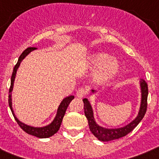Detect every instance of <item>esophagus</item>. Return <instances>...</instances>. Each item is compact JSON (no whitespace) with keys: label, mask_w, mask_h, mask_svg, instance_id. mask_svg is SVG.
Segmentation results:
<instances>
[{"label":"esophagus","mask_w":159,"mask_h":159,"mask_svg":"<svg viewBox=\"0 0 159 159\" xmlns=\"http://www.w3.org/2000/svg\"><path fill=\"white\" fill-rule=\"evenodd\" d=\"M87 94V89L85 88H81L77 91L76 95L79 98H83Z\"/></svg>","instance_id":"34e87169"}]
</instances>
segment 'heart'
I'll return each mask as SVG.
<instances>
[{
    "label": "heart",
    "mask_w": 159,
    "mask_h": 159,
    "mask_svg": "<svg viewBox=\"0 0 159 159\" xmlns=\"http://www.w3.org/2000/svg\"><path fill=\"white\" fill-rule=\"evenodd\" d=\"M89 65L92 69H96L95 80L98 84H106L113 80L120 70V64L110 54L99 52L90 57Z\"/></svg>",
    "instance_id": "heart-1"
}]
</instances>
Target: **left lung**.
Masks as SVG:
<instances>
[{
  "label": "left lung",
  "mask_w": 159,
  "mask_h": 159,
  "mask_svg": "<svg viewBox=\"0 0 159 159\" xmlns=\"http://www.w3.org/2000/svg\"><path fill=\"white\" fill-rule=\"evenodd\" d=\"M140 86H141L142 100L139 115L135 118V119H134L131 123H130L128 125L125 126V127H121V128L107 129L99 126L95 123V119H94L93 111H92V106L90 104L89 101L88 100V99H83L84 103V113H85L86 118L88 119L90 130L99 141L108 142L124 137L127 134H129L130 131L134 130V127H137V125L143 119L146 112H147V108L148 86H147V82L144 80H141V81H140ZM92 92H94L93 90H92Z\"/></svg>",
  "instance_id": "1"
}]
</instances>
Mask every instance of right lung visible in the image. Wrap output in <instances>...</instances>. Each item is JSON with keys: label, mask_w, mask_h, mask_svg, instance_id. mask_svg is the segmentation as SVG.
<instances>
[{"label": "right lung", "mask_w": 159, "mask_h": 159, "mask_svg": "<svg viewBox=\"0 0 159 159\" xmlns=\"http://www.w3.org/2000/svg\"><path fill=\"white\" fill-rule=\"evenodd\" d=\"M36 48L30 47L28 48L21 53V55L20 56L19 59H18V61L16 63V64L15 65L13 68V71H12V76H11V85L10 88H9V92H8V105H9V107H10L11 111H12V113L14 116V119L16 121V123H18L20 128L25 131L26 133H28L29 134L31 135L36 136L37 138H40V139H45V138H49L52 136L53 134H55L59 130L60 127V125L62 123L63 118L64 116V114H65L66 110H67V107L69 105V103L71 102V101L74 99V96L73 95H69V96L66 97L65 99H63V101L61 102L60 105L59 106L58 111H57V114L56 118L54 119L52 122L48 126H45L43 127H31V126H28V125L25 124V123H21V122L18 120L17 118L16 117V116L14 115L13 110H12V98H11V94H12V88H13V84H14V80H15V76H16V73L17 71V68L19 67L20 62L22 61L24 58H25L27 55H29V53L32 51L35 50Z\"/></svg>", "instance_id": "add662e5"}]
</instances>
